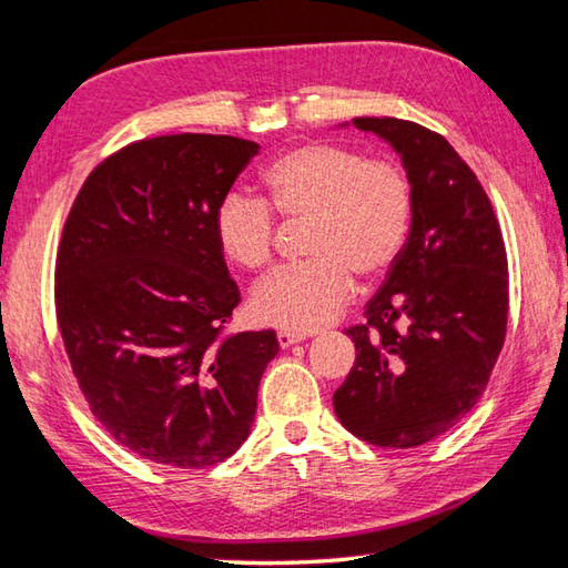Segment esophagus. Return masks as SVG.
<instances>
[{
  "instance_id": "1",
  "label": "esophagus",
  "mask_w": 568,
  "mask_h": 568,
  "mask_svg": "<svg viewBox=\"0 0 568 568\" xmlns=\"http://www.w3.org/2000/svg\"><path fill=\"white\" fill-rule=\"evenodd\" d=\"M276 341H280L282 348H292V345L306 341L304 333H294V331H280L276 333Z\"/></svg>"
}]
</instances>
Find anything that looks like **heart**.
<instances>
[{
	"label": "heart",
	"instance_id": "obj_1",
	"mask_svg": "<svg viewBox=\"0 0 568 568\" xmlns=\"http://www.w3.org/2000/svg\"><path fill=\"white\" fill-rule=\"evenodd\" d=\"M262 181L276 215L306 220L308 260L264 276L252 288L250 308L267 326L316 331L348 306L353 272L377 280L397 262L409 235L412 186L389 161L323 142L274 159ZM268 206L254 195L230 191L215 207L217 247L242 270H260L272 257L274 215Z\"/></svg>",
	"mask_w": 568,
	"mask_h": 568
}]
</instances>
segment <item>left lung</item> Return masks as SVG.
Returning <instances> with one entry per match:
<instances>
[{"label": "left lung", "instance_id": "obj_1", "mask_svg": "<svg viewBox=\"0 0 568 568\" xmlns=\"http://www.w3.org/2000/svg\"><path fill=\"white\" fill-rule=\"evenodd\" d=\"M395 149L412 186L407 245L348 328L355 365L333 409L363 442L414 448L466 416L507 331V254L476 173L442 134L397 118H355Z\"/></svg>", "mask_w": 568, "mask_h": 568}]
</instances>
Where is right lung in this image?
Masks as SVG:
<instances>
[{
	"label": "right lung",
	"mask_w": 568,
	"mask_h": 568,
	"mask_svg": "<svg viewBox=\"0 0 568 568\" xmlns=\"http://www.w3.org/2000/svg\"><path fill=\"white\" fill-rule=\"evenodd\" d=\"M260 154L227 134H169L90 173L55 260V316L95 419L132 454L205 468L245 444L274 331L220 338L240 304L217 247L220 199Z\"/></svg>",
	"instance_id": "right-lung-1"
}]
</instances>
